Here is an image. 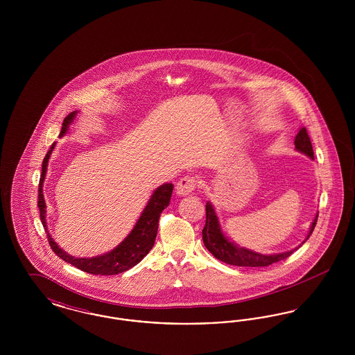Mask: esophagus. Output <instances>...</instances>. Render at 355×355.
Here are the masks:
<instances>
[{"instance_id": "esophagus-1", "label": "esophagus", "mask_w": 355, "mask_h": 355, "mask_svg": "<svg viewBox=\"0 0 355 355\" xmlns=\"http://www.w3.org/2000/svg\"><path fill=\"white\" fill-rule=\"evenodd\" d=\"M196 180L193 178V177H184V178H181L178 182H177V186H175V191H177V194L178 196H187V194H190L194 189H196Z\"/></svg>"}]
</instances>
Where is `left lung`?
Masks as SVG:
<instances>
[{
    "mask_svg": "<svg viewBox=\"0 0 355 355\" xmlns=\"http://www.w3.org/2000/svg\"><path fill=\"white\" fill-rule=\"evenodd\" d=\"M294 145H295V149L298 152L304 153V155L314 159L311 141H310V137L306 132V128L300 129L298 135L294 139ZM317 218H318V214L315 216V218L313 220V223L310 226V230L304 238V242L301 245H298L295 249L288 250L285 253L261 254L253 252V250H249L246 248H239L238 245L232 242L227 236H225V233L220 229V220L217 217V213H216L211 202L207 201L206 202V223H205V227L202 230L203 243H205L206 249L213 254L217 259H220L227 265L243 266V268H263V266H269L274 262L285 259L290 254H293L297 249H300L304 242L309 239V236H311V233H313V230L317 225Z\"/></svg>",
    "mask_w": 355,
    "mask_h": 355,
    "instance_id": "obj_1",
    "label": "left lung"
}]
</instances>
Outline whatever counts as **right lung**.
Returning <instances> with one entry per match:
<instances>
[{
  "instance_id": "add662e5",
  "label": "right lung",
  "mask_w": 355,
  "mask_h": 355,
  "mask_svg": "<svg viewBox=\"0 0 355 355\" xmlns=\"http://www.w3.org/2000/svg\"><path fill=\"white\" fill-rule=\"evenodd\" d=\"M77 113H78L77 110L71 112L68 117L64 119L60 137H64L68 133L69 126L73 123ZM54 146H55V142L51 145L49 152L46 153L45 158L42 161V171H41V177H40V184H38L40 216H41V222L46 230V236H48L51 250L57 254L61 259H64L65 262H68L80 270L89 272V274L114 275V274L129 270L138 262H141L144 259V257L152 250L155 236H157V230H158L159 216L164 211V209H166L169 206L170 197H171L174 186L173 184H164L153 191L152 197L146 203L145 209L142 210L139 218L135 222V227L117 248H114L113 250H110L107 253L92 257V258L73 257L67 253L65 250H62L54 242L51 233L48 232V225H46V203L44 198L42 187H44V181L46 177L48 162H49L51 152L54 150Z\"/></svg>"
}]
</instances>
